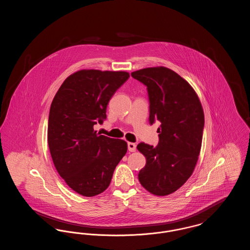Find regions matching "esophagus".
Instances as JSON below:
<instances>
[{
  "instance_id": "obj_1",
  "label": "esophagus",
  "mask_w": 250,
  "mask_h": 250,
  "mask_svg": "<svg viewBox=\"0 0 250 250\" xmlns=\"http://www.w3.org/2000/svg\"><path fill=\"white\" fill-rule=\"evenodd\" d=\"M127 147H128V151L129 152H135L136 151V144L133 143H127Z\"/></svg>"
}]
</instances>
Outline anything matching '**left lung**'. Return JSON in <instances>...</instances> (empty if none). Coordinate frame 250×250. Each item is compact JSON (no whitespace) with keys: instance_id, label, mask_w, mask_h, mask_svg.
<instances>
[{"instance_id":"8db88e82","label":"left lung","mask_w":250,"mask_h":250,"mask_svg":"<svg viewBox=\"0 0 250 250\" xmlns=\"http://www.w3.org/2000/svg\"><path fill=\"white\" fill-rule=\"evenodd\" d=\"M131 76L147 87L150 124L161 123L156 147L137 146L146 157L139 181L150 193L166 196L188 181L197 164L204 127L202 104L190 84L167 67L143 68Z\"/></svg>"}]
</instances>
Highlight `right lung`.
Masks as SVG:
<instances>
[{
  "label": "right lung",
  "mask_w": 250,
  "mask_h": 250,
  "mask_svg": "<svg viewBox=\"0 0 250 250\" xmlns=\"http://www.w3.org/2000/svg\"><path fill=\"white\" fill-rule=\"evenodd\" d=\"M128 78L127 72L80 70L62 83L52 100L48 125L52 161L67 186L85 197L107 189L126 154L127 143L100 135L94 125L107 118L108 101Z\"/></svg>",
  "instance_id": "obj_1"
}]
</instances>
